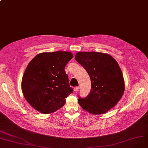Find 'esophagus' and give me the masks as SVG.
Here are the masks:
<instances>
[{
  "label": "esophagus",
  "mask_w": 148,
  "mask_h": 148,
  "mask_svg": "<svg viewBox=\"0 0 148 148\" xmlns=\"http://www.w3.org/2000/svg\"><path fill=\"white\" fill-rule=\"evenodd\" d=\"M79 86H76V87L74 88V91H75V92L77 93L79 91Z\"/></svg>",
  "instance_id": "obj_1"
}]
</instances>
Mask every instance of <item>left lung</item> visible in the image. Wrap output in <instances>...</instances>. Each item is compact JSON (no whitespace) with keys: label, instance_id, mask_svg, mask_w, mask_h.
<instances>
[{"label":"left lung","instance_id":"obj_1","mask_svg":"<svg viewBox=\"0 0 148 148\" xmlns=\"http://www.w3.org/2000/svg\"><path fill=\"white\" fill-rule=\"evenodd\" d=\"M75 59L86 71L91 81L88 95L79 97V105L93 114L107 112L117 104L124 91L119 65L110 55L99 52H78Z\"/></svg>","mask_w":148,"mask_h":148}]
</instances>
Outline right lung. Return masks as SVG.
Returning a JSON list of instances; mask_svg holds the SVG:
<instances>
[{
    "label": "right lung",
    "mask_w": 148,
    "mask_h": 148,
    "mask_svg": "<svg viewBox=\"0 0 148 148\" xmlns=\"http://www.w3.org/2000/svg\"><path fill=\"white\" fill-rule=\"evenodd\" d=\"M73 58L68 51L42 53L29 63L22 79V91L28 103L37 111L50 114L65 104L73 92L64 68Z\"/></svg>",
    "instance_id": "1"
}]
</instances>
